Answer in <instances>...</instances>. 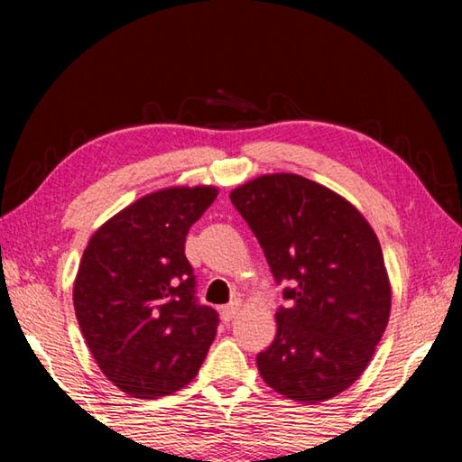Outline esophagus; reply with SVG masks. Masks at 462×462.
Segmentation results:
<instances>
[{"label": "esophagus", "instance_id": "34e87169", "mask_svg": "<svg viewBox=\"0 0 462 462\" xmlns=\"http://www.w3.org/2000/svg\"><path fill=\"white\" fill-rule=\"evenodd\" d=\"M238 310H240V303H238V301H232V303H228V306H224V308L220 310L224 322H232V319L236 318Z\"/></svg>", "mask_w": 462, "mask_h": 462}]
</instances>
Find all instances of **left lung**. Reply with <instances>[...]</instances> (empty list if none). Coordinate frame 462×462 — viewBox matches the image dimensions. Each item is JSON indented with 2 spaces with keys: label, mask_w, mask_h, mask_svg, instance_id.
I'll list each match as a JSON object with an SVG mask.
<instances>
[{
  "label": "left lung",
  "mask_w": 462,
  "mask_h": 462,
  "mask_svg": "<svg viewBox=\"0 0 462 462\" xmlns=\"http://www.w3.org/2000/svg\"><path fill=\"white\" fill-rule=\"evenodd\" d=\"M230 201L285 285L275 340L256 355L261 377L289 400H330L361 377L387 328L377 236L353 203L300 175H263Z\"/></svg>",
  "instance_id": "1"
}]
</instances>
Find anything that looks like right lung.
I'll list each match as a JSON object with an SVG mask.
<instances>
[{
  "instance_id": "1",
  "label": "right lung",
  "mask_w": 462,
  "mask_h": 462,
  "mask_svg": "<svg viewBox=\"0 0 462 462\" xmlns=\"http://www.w3.org/2000/svg\"><path fill=\"white\" fill-rule=\"evenodd\" d=\"M216 187L144 195L93 234L73 287L75 316L101 373L132 397L185 387L216 338L220 316L201 306L185 256L191 226Z\"/></svg>"
}]
</instances>
